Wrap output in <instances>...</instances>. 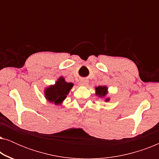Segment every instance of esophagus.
Listing matches in <instances>:
<instances>
[{"mask_svg":"<svg viewBox=\"0 0 159 159\" xmlns=\"http://www.w3.org/2000/svg\"><path fill=\"white\" fill-rule=\"evenodd\" d=\"M80 84L81 86H87L88 84V80H81V81H80Z\"/></svg>","mask_w":159,"mask_h":159,"instance_id":"obj_1","label":"esophagus"}]
</instances>
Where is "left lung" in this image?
I'll return each mask as SVG.
<instances>
[{
  "label": "left lung",
  "instance_id": "obj_1",
  "mask_svg": "<svg viewBox=\"0 0 159 159\" xmlns=\"http://www.w3.org/2000/svg\"><path fill=\"white\" fill-rule=\"evenodd\" d=\"M95 95H96V96L104 99V101L105 102H108L110 101V98L107 97V95L108 93L107 86L103 85V86L95 87Z\"/></svg>",
  "mask_w": 159,
  "mask_h": 159
}]
</instances>
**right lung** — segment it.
<instances>
[{"instance_id": "right-lung-1", "label": "right lung", "mask_w": 159, "mask_h": 159, "mask_svg": "<svg viewBox=\"0 0 159 159\" xmlns=\"http://www.w3.org/2000/svg\"><path fill=\"white\" fill-rule=\"evenodd\" d=\"M73 83L67 82L64 77H59L54 84H51L44 89V95L47 101L55 105H61L70 92Z\"/></svg>"}]
</instances>
